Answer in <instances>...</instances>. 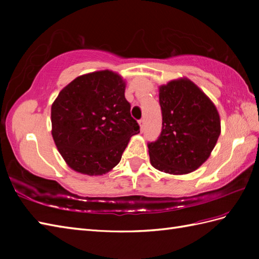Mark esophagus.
Instances as JSON below:
<instances>
[{
	"label": "esophagus",
	"mask_w": 259,
	"mask_h": 259,
	"mask_svg": "<svg viewBox=\"0 0 259 259\" xmlns=\"http://www.w3.org/2000/svg\"><path fill=\"white\" fill-rule=\"evenodd\" d=\"M138 123H139V126H140V129L142 130L144 129V125H145V120L144 119H141V120H139L138 121Z\"/></svg>",
	"instance_id": "1"
}]
</instances>
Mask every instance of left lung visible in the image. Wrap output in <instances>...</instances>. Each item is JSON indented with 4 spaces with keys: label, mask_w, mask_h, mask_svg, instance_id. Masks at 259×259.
<instances>
[{
    "label": "left lung",
    "mask_w": 259,
    "mask_h": 259,
    "mask_svg": "<svg viewBox=\"0 0 259 259\" xmlns=\"http://www.w3.org/2000/svg\"><path fill=\"white\" fill-rule=\"evenodd\" d=\"M162 131L148 145L152 167L170 175L195 171L210 156L221 135L213 102L187 78L159 87Z\"/></svg>",
    "instance_id": "left-lung-1"
}]
</instances>
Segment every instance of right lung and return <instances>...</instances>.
Wrapping results in <instances>:
<instances>
[{
	"instance_id": "1",
	"label": "right lung",
	"mask_w": 259,
	"mask_h": 259,
	"mask_svg": "<svg viewBox=\"0 0 259 259\" xmlns=\"http://www.w3.org/2000/svg\"><path fill=\"white\" fill-rule=\"evenodd\" d=\"M124 90L120 74L96 71L71 81L52 103L54 144L74 171L109 172L120 162L131 137L140 133Z\"/></svg>"
}]
</instances>
